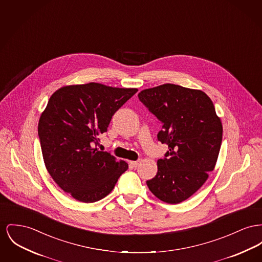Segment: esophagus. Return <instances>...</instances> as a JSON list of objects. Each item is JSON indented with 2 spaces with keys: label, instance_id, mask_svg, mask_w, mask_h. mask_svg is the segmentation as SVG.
I'll list each match as a JSON object with an SVG mask.
<instances>
[{
  "label": "esophagus",
  "instance_id": "34e87169",
  "mask_svg": "<svg viewBox=\"0 0 262 262\" xmlns=\"http://www.w3.org/2000/svg\"><path fill=\"white\" fill-rule=\"evenodd\" d=\"M139 163H140V160H138V161H129V164L133 165L134 167H138L139 165Z\"/></svg>",
  "mask_w": 262,
  "mask_h": 262
}]
</instances>
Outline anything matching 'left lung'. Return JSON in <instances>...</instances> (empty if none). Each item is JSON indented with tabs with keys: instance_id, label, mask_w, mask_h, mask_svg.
<instances>
[{
	"instance_id": "obj_1",
	"label": "left lung",
	"mask_w": 262,
	"mask_h": 262,
	"mask_svg": "<svg viewBox=\"0 0 262 262\" xmlns=\"http://www.w3.org/2000/svg\"><path fill=\"white\" fill-rule=\"evenodd\" d=\"M139 98L162 123L157 139L169 148L146 184L159 200L181 203L215 169L223 138L221 119L209 96L197 89L167 83L140 91Z\"/></svg>"
}]
</instances>
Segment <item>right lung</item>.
Returning a JSON list of instances; mask_svg holds the SVG:
<instances>
[{
  "label": "right lung",
  "mask_w": 262,
  "mask_h": 262,
  "mask_svg": "<svg viewBox=\"0 0 262 262\" xmlns=\"http://www.w3.org/2000/svg\"><path fill=\"white\" fill-rule=\"evenodd\" d=\"M137 92L91 82L63 86L49 98L38 122L43 161L55 183L74 199L105 198L128 168L96 145L113 115Z\"/></svg>",
  "instance_id": "right-lung-1"
}]
</instances>
